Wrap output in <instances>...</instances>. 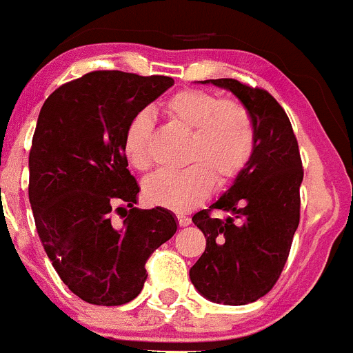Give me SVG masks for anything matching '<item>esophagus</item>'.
I'll list each match as a JSON object with an SVG mask.
<instances>
[{
  "mask_svg": "<svg viewBox=\"0 0 353 353\" xmlns=\"http://www.w3.org/2000/svg\"><path fill=\"white\" fill-rule=\"evenodd\" d=\"M177 222H179V227H188L191 223V219L186 215H177Z\"/></svg>",
  "mask_w": 353,
  "mask_h": 353,
  "instance_id": "34e87169",
  "label": "esophagus"
}]
</instances>
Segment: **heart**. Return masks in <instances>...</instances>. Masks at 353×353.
Here are the masks:
<instances>
[{
	"instance_id": "b5f03b06",
	"label": "heart",
	"mask_w": 353,
	"mask_h": 353,
	"mask_svg": "<svg viewBox=\"0 0 353 353\" xmlns=\"http://www.w3.org/2000/svg\"><path fill=\"white\" fill-rule=\"evenodd\" d=\"M163 114L190 133L184 163L191 165L179 172L148 177L143 194L152 205L186 213L208 196L212 179L222 190L243 174L254 154V123L244 105L199 88H184L170 95ZM150 138V114H134L123 137L124 157L134 169L147 170L152 165Z\"/></svg>"
}]
</instances>
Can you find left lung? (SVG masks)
<instances>
[{
    "instance_id": "1",
    "label": "left lung",
    "mask_w": 353,
    "mask_h": 353,
    "mask_svg": "<svg viewBox=\"0 0 353 353\" xmlns=\"http://www.w3.org/2000/svg\"><path fill=\"white\" fill-rule=\"evenodd\" d=\"M201 83L225 88L243 102L254 123L256 145L232 186L193 215L206 249L190 279L208 301L244 305L268 294L285 266L301 216L304 170L290 121L268 92L232 78ZM213 209L225 211L228 219L212 217Z\"/></svg>"
}]
</instances>
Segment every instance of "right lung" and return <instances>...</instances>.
I'll return each instance as SVG.
<instances>
[{
	"mask_svg": "<svg viewBox=\"0 0 353 353\" xmlns=\"http://www.w3.org/2000/svg\"><path fill=\"white\" fill-rule=\"evenodd\" d=\"M172 85L92 71L52 92L39 114L28 155L35 227L59 279L88 304L133 301L147 259L177 230L170 210L134 206L140 188L123 152L131 117Z\"/></svg>",
	"mask_w": 353,
	"mask_h": 353,
	"instance_id": "1",
	"label": "right lung"
}]
</instances>
